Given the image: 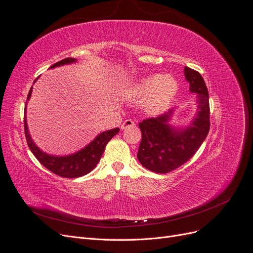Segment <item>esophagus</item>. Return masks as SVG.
I'll use <instances>...</instances> for the list:
<instances>
[{"label":"esophagus","instance_id":"1","mask_svg":"<svg viewBox=\"0 0 253 253\" xmlns=\"http://www.w3.org/2000/svg\"><path fill=\"white\" fill-rule=\"evenodd\" d=\"M135 126L134 121L131 120V119H126L124 121V124L121 125V129H126V128H128V127H133Z\"/></svg>","mask_w":253,"mask_h":253}]
</instances>
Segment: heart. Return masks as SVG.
<instances>
[{
    "label": "heart",
    "mask_w": 253,
    "mask_h": 253,
    "mask_svg": "<svg viewBox=\"0 0 253 253\" xmlns=\"http://www.w3.org/2000/svg\"><path fill=\"white\" fill-rule=\"evenodd\" d=\"M178 90V82L170 75H151L137 82L129 89L134 100L142 101L148 114L158 115L170 105Z\"/></svg>",
    "instance_id": "1"
}]
</instances>
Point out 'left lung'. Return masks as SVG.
<instances>
[{"instance_id":"obj_1","label":"left lung","mask_w":253,"mask_h":253,"mask_svg":"<svg viewBox=\"0 0 253 253\" xmlns=\"http://www.w3.org/2000/svg\"><path fill=\"white\" fill-rule=\"evenodd\" d=\"M190 83L191 93L197 94L198 110L192 122L185 127L172 126L173 110L156 118L144 119L139 124L141 142L137 158L148 170L169 173L177 169L200 149L210 129V105L208 88L202 75L188 66L183 70Z\"/></svg>"}]
</instances>
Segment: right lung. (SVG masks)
Listing matches in <instances>:
<instances>
[{
	"label": "right lung",
	"instance_id": "1",
	"mask_svg": "<svg viewBox=\"0 0 253 253\" xmlns=\"http://www.w3.org/2000/svg\"><path fill=\"white\" fill-rule=\"evenodd\" d=\"M76 61L77 60L74 58H65L63 60L59 61V62L52 64L50 68H55L57 66H61L64 64H71L76 62ZM32 91H33V86L30 87V90L27 96V100H29L30 96H32ZM24 131H25L27 144L30 151L33 152V154L36 156V158L39 160V162L46 168V169H48L53 174L61 176V177L77 178V177H80V176L86 175L91 170L95 169V167L97 166V164L99 163V160H100L103 154L106 144H108V142L115 135L118 134L119 128L116 127V128L110 129V131L100 133L93 141L88 143L85 148H83L80 151L74 153V154L66 155V156L49 155L47 153H45L38 148L36 143L33 141L32 137H30L28 127H27V122H26V104H25Z\"/></svg>",
	"mask_w": 253,
	"mask_h": 253
}]
</instances>
